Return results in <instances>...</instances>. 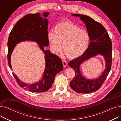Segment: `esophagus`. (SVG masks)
<instances>
[{
  "mask_svg": "<svg viewBox=\"0 0 121 121\" xmlns=\"http://www.w3.org/2000/svg\"><path fill=\"white\" fill-rule=\"evenodd\" d=\"M62 63H63V66H64V67H66L67 66V65H68L67 62L66 61H64V60L62 61Z\"/></svg>",
  "mask_w": 121,
  "mask_h": 121,
  "instance_id": "esophagus-1",
  "label": "esophagus"
}]
</instances>
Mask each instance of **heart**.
Masks as SVG:
<instances>
[{"label":"heart","mask_w":121,"mask_h":121,"mask_svg":"<svg viewBox=\"0 0 121 121\" xmlns=\"http://www.w3.org/2000/svg\"><path fill=\"white\" fill-rule=\"evenodd\" d=\"M54 31L50 30L48 39L55 52L61 49L69 58H76L86 51L90 37L87 31L80 29L70 22H60L56 25Z\"/></svg>","instance_id":"b5f03b06"}]
</instances>
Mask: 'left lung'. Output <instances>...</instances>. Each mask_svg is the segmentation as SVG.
Instances as JSON below:
<instances>
[{"instance_id":"8db88e82","label":"left lung","mask_w":121,"mask_h":121,"mask_svg":"<svg viewBox=\"0 0 121 121\" xmlns=\"http://www.w3.org/2000/svg\"><path fill=\"white\" fill-rule=\"evenodd\" d=\"M72 16L80 17V20L84 23L89 35L90 43L83 54L69 63V66L74 69L75 73L69 85L78 93H92L100 88L110 71L112 64V43L105 28L101 23L86 15L73 14ZM98 55H102L105 60L106 67L104 71L97 79L85 78L81 73V64L85 60Z\"/></svg>"}]
</instances>
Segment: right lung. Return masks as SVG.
I'll return each instance as SVG.
<instances>
[{"instance_id": "obj_1", "label": "right lung", "mask_w": 121, "mask_h": 121, "mask_svg": "<svg viewBox=\"0 0 121 121\" xmlns=\"http://www.w3.org/2000/svg\"><path fill=\"white\" fill-rule=\"evenodd\" d=\"M49 14V13L46 12L42 15L37 13L25 15L16 23L8 38V62L11 69V54L17 44L22 42H36L44 54L45 69L42 78L38 82L32 84L24 83L13 73L20 86L31 92L42 93L48 91L52 86L55 75L63 69L62 61L59 57L44 48L49 44L48 39V21L47 17Z\"/></svg>"}]
</instances>
